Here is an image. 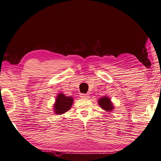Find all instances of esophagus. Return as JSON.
Listing matches in <instances>:
<instances>
[{"label": "esophagus", "instance_id": "esophagus-1", "mask_svg": "<svg viewBox=\"0 0 161 161\" xmlns=\"http://www.w3.org/2000/svg\"><path fill=\"white\" fill-rule=\"evenodd\" d=\"M80 97L81 98V99H88V98H89V94H81L80 95Z\"/></svg>", "mask_w": 161, "mask_h": 161}]
</instances>
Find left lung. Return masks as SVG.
<instances>
[{
    "instance_id": "obj_1",
    "label": "left lung",
    "mask_w": 161,
    "mask_h": 161,
    "mask_svg": "<svg viewBox=\"0 0 161 161\" xmlns=\"http://www.w3.org/2000/svg\"><path fill=\"white\" fill-rule=\"evenodd\" d=\"M98 103H99V107L107 111H112L114 109V107L112 102L111 101L109 97L107 96H104L103 97H101L100 99L98 100Z\"/></svg>"
}]
</instances>
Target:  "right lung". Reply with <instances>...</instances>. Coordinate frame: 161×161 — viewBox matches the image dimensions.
<instances>
[{
	"mask_svg": "<svg viewBox=\"0 0 161 161\" xmlns=\"http://www.w3.org/2000/svg\"><path fill=\"white\" fill-rule=\"evenodd\" d=\"M74 102L72 97H67L64 94L59 93L56 97L55 102L53 104V111L54 114L61 115L69 111Z\"/></svg>",
	"mask_w": 161,
	"mask_h": 161,
	"instance_id": "add662e5",
	"label": "right lung"
}]
</instances>
